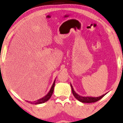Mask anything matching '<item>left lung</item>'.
I'll return each instance as SVG.
<instances>
[{"label":"left lung","mask_w":123,"mask_h":123,"mask_svg":"<svg viewBox=\"0 0 123 123\" xmlns=\"http://www.w3.org/2000/svg\"><path fill=\"white\" fill-rule=\"evenodd\" d=\"M70 86H71V90H72V92L73 95L74 96V97H75V98H76L78 101H79L81 102L82 103H94L98 101H99V99H101L102 98H103L104 96H105V94H106L107 93H105L99 97H91V96H82L79 95V94H77L76 92L74 90L73 87L72 86V85L70 83Z\"/></svg>","instance_id":"1"}]
</instances>
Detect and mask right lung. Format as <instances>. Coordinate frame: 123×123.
Wrapping results in <instances>:
<instances>
[{"mask_svg": "<svg viewBox=\"0 0 123 123\" xmlns=\"http://www.w3.org/2000/svg\"><path fill=\"white\" fill-rule=\"evenodd\" d=\"M55 80L54 81L52 87H51V88L49 90V91L48 93H47L46 96H44V97L41 98H40V99L37 100V101H35L30 102V101H27V102H28L29 103H31V104H33V105H39V104L43 103L46 102H47V101H48V100L50 99L51 96H52L53 93L54 86H55Z\"/></svg>", "mask_w": 123, "mask_h": 123, "instance_id": "right-lung-1", "label": "right lung"}]
</instances>
